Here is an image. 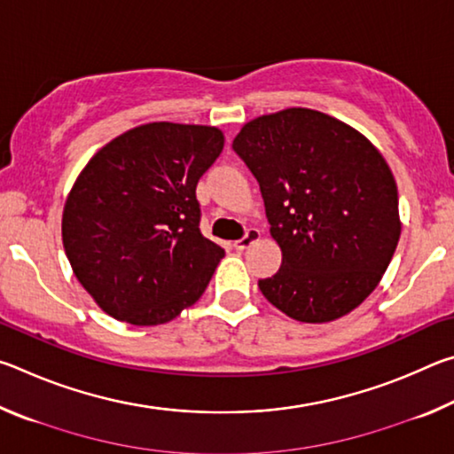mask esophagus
<instances>
[{
  "label": "esophagus",
  "instance_id": "esophagus-1",
  "mask_svg": "<svg viewBox=\"0 0 454 454\" xmlns=\"http://www.w3.org/2000/svg\"><path fill=\"white\" fill-rule=\"evenodd\" d=\"M260 236H262V234H260V230H256V228H250L248 232H246V234L240 238V240H236V242H234V248H236V250H246V248H250L252 244L260 240Z\"/></svg>",
  "mask_w": 454,
  "mask_h": 454
}]
</instances>
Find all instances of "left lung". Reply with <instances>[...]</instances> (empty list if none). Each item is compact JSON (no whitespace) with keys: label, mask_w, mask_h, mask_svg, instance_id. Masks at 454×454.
Wrapping results in <instances>:
<instances>
[{"label":"left lung","mask_w":454,"mask_h":454,"mask_svg":"<svg viewBox=\"0 0 454 454\" xmlns=\"http://www.w3.org/2000/svg\"><path fill=\"white\" fill-rule=\"evenodd\" d=\"M232 148L282 250L280 270L258 280L266 301L310 325L347 317L379 286L401 238L387 160L358 129L309 107L250 120Z\"/></svg>","instance_id":"8db88e82"}]
</instances>
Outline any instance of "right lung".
<instances>
[{
	"label": "right lung",
	"instance_id": "right-lung-1",
	"mask_svg": "<svg viewBox=\"0 0 454 454\" xmlns=\"http://www.w3.org/2000/svg\"><path fill=\"white\" fill-rule=\"evenodd\" d=\"M222 148L214 126L152 121L107 142L75 178L61 240L106 314L156 326L204 294L224 250L200 232L196 186Z\"/></svg>",
	"mask_w": 454,
	"mask_h": 454
}]
</instances>
